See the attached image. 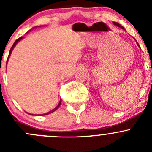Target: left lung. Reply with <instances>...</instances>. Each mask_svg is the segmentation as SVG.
Listing matches in <instances>:
<instances>
[{"label": "left lung", "instance_id": "obj_1", "mask_svg": "<svg viewBox=\"0 0 152 152\" xmlns=\"http://www.w3.org/2000/svg\"><path fill=\"white\" fill-rule=\"evenodd\" d=\"M113 24H114V25H115V26H117L120 27V28H121L124 29V27L122 26H121L120 24H119V23H116V22H113ZM137 45H138V46H139V45H138V44H137Z\"/></svg>", "mask_w": 152, "mask_h": 152}]
</instances>
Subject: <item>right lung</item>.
<instances>
[{
    "label": "right lung",
    "instance_id": "right-lung-1",
    "mask_svg": "<svg viewBox=\"0 0 152 152\" xmlns=\"http://www.w3.org/2000/svg\"><path fill=\"white\" fill-rule=\"evenodd\" d=\"M28 32H27V33H28ZM23 38H24V37H20V38H18V39H17L16 41H15V42H14V44H13V45H12V48H11V49H10V53H9V56H8V59H7V62H8V59H9V57H10V54L11 53H12V50H13V48H15V45H16V44L18 43V42H19L20 40H21V39H23ZM61 102H62V100H61L60 99V101H59V103L58 104V105L56 106V107H55L54 109H53V110H52L51 111H50V112H48V113H45V114H43V115H48V114H50V113H53V112L54 111H56V110H57L58 108H59V106H60V104H61ZM29 115H32V114H30V113H28Z\"/></svg>",
    "mask_w": 152,
    "mask_h": 152
}]
</instances>
